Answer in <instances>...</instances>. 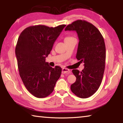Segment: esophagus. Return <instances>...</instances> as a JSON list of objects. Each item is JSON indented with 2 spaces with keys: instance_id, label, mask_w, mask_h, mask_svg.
Segmentation results:
<instances>
[{
  "instance_id": "esophagus-1",
  "label": "esophagus",
  "mask_w": 123,
  "mask_h": 123,
  "mask_svg": "<svg viewBox=\"0 0 123 123\" xmlns=\"http://www.w3.org/2000/svg\"><path fill=\"white\" fill-rule=\"evenodd\" d=\"M62 74H65V73L69 74L70 73V70H69V69H67V68H63L62 69Z\"/></svg>"
}]
</instances>
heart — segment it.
Returning <instances> with one entry per match:
<instances>
[{
  "instance_id": "obj_1",
  "label": "heart",
  "mask_w": 123,
  "mask_h": 123,
  "mask_svg": "<svg viewBox=\"0 0 123 123\" xmlns=\"http://www.w3.org/2000/svg\"><path fill=\"white\" fill-rule=\"evenodd\" d=\"M73 38H74V37H71V36H67L64 38V41H67V40H70V39H72Z\"/></svg>"
}]
</instances>
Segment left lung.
<instances>
[{
    "instance_id": "1",
    "label": "left lung",
    "mask_w": 123,
    "mask_h": 123,
    "mask_svg": "<svg viewBox=\"0 0 123 123\" xmlns=\"http://www.w3.org/2000/svg\"><path fill=\"white\" fill-rule=\"evenodd\" d=\"M65 31H75L79 42L76 57L84 63L82 72L72 70L76 78L70 86L72 92L81 98H87L96 92L101 84L105 67L106 48L98 29L84 20H78L68 25Z\"/></svg>"
}]
</instances>
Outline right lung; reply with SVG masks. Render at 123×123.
<instances>
[{
    "label": "right lung",
    "mask_w": 123,
    "mask_h": 123,
    "mask_svg": "<svg viewBox=\"0 0 123 123\" xmlns=\"http://www.w3.org/2000/svg\"><path fill=\"white\" fill-rule=\"evenodd\" d=\"M65 26H31L25 29L18 39L15 53L20 76L28 91L38 98L50 94L61 76V68H52L45 58Z\"/></svg>",
    "instance_id": "obj_1"
}]
</instances>
